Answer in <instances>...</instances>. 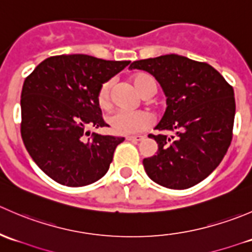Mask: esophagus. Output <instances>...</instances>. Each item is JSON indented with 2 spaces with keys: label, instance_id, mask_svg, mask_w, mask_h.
I'll use <instances>...</instances> for the list:
<instances>
[{
  "label": "esophagus",
  "instance_id": "34e87169",
  "mask_svg": "<svg viewBox=\"0 0 252 252\" xmlns=\"http://www.w3.org/2000/svg\"><path fill=\"white\" fill-rule=\"evenodd\" d=\"M126 140H129V141H141V140H144V136H142V135L126 136Z\"/></svg>",
  "mask_w": 252,
  "mask_h": 252
}]
</instances>
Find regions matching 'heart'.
<instances>
[{
	"label": "heart",
	"mask_w": 252,
	"mask_h": 252,
	"mask_svg": "<svg viewBox=\"0 0 252 252\" xmlns=\"http://www.w3.org/2000/svg\"><path fill=\"white\" fill-rule=\"evenodd\" d=\"M134 86L138 89L139 93L144 95L150 86H155L154 80L146 74H136L131 78ZM112 81L108 80L101 85L97 94L98 105L102 108L110 106L111 100ZM108 126L112 131L117 135H130V134L139 133L145 130L151 123V118L146 112L142 111H126L118 110L110 114L107 118Z\"/></svg>",
	"instance_id": "heart-1"
}]
</instances>
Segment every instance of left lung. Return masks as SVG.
Masks as SVG:
<instances>
[{"label":"left lung","mask_w":252,"mask_h":252,"mask_svg":"<svg viewBox=\"0 0 252 252\" xmlns=\"http://www.w3.org/2000/svg\"><path fill=\"white\" fill-rule=\"evenodd\" d=\"M129 69L150 73L163 89L167 108L151 135L156 155L142 164L151 180L183 190L212 173L227 154L235 117L234 90L207 63L180 55L135 61ZM166 131L174 133L167 137Z\"/></svg>","instance_id":"1"}]
</instances>
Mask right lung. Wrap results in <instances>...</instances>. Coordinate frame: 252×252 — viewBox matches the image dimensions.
<instances>
[{
	"label": "right lung",
	"instance_id": "obj_1",
	"mask_svg": "<svg viewBox=\"0 0 252 252\" xmlns=\"http://www.w3.org/2000/svg\"><path fill=\"white\" fill-rule=\"evenodd\" d=\"M130 61L61 55L42 61L25 79L20 96L22 139L44 173L67 187H85L107 173L124 138L88 128L107 126L101 117V85Z\"/></svg>",
	"mask_w": 252,
	"mask_h": 252
}]
</instances>
